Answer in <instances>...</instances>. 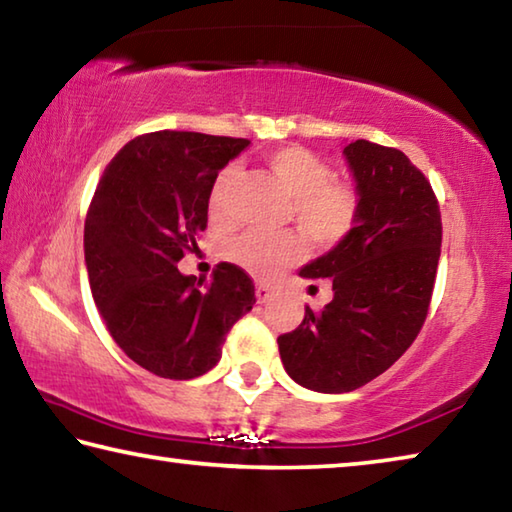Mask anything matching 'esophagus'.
<instances>
[{
	"label": "esophagus",
	"instance_id": "esophagus-1",
	"mask_svg": "<svg viewBox=\"0 0 512 512\" xmlns=\"http://www.w3.org/2000/svg\"><path fill=\"white\" fill-rule=\"evenodd\" d=\"M271 296H273V291L268 289L266 284H257V287H255V298H257L259 305H264V302L271 300Z\"/></svg>",
	"mask_w": 512,
	"mask_h": 512
}]
</instances>
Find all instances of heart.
<instances>
[{"label": "heart", "mask_w": 512, "mask_h": 512, "mask_svg": "<svg viewBox=\"0 0 512 512\" xmlns=\"http://www.w3.org/2000/svg\"><path fill=\"white\" fill-rule=\"evenodd\" d=\"M268 167L293 196V219L316 246H334L352 230L359 212V196L350 185L334 183L332 167L300 146H287L268 155ZM237 178V167L216 173L207 196V210L214 219L225 216V201ZM302 255V244L291 232L268 235L248 230L230 239L223 257L255 277H271Z\"/></svg>", "instance_id": "obj_1"}]
</instances>
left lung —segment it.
<instances>
[{"label":"left lung","instance_id":"left-lung-1","mask_svg":"<svg viewBox=\"0 0 512 512\" xmlns=\"http://www.w3.org/2000/svg\"><path fill=\"white\" fill-rule=\"evenodd\" d=\"M359 212L300 277L332 282L334 298L277 339L287 375L316 393H350L388 370L427 318L443 241L429 180L402 151L357 140L343 149Z\"/></svg>","mask_w":512,"mask_h":512}]
</instances>
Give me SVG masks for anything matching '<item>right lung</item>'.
Segmentation results:
<instances>
[{
    "label": "right lung",
    "instance_id": "1",
    "mask_svg": "<svg viewBox=\"0 0 512 512\" xmlns=\"http://www.w3.org/2000/svg\"><path fill=\"white\" fill-rule=\"evenodd\" d=\"M248 146L185 131L135 137L94 192L83 235L94 305L119 348L153 375H205L255 305L253 280L235 264L216 266L205 287L176 266L205 230L216 173Z\"/></svg>",
    "mask_w": 512,
    "mask_h": 512
}]
</instances>
